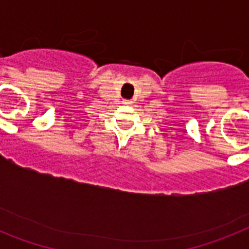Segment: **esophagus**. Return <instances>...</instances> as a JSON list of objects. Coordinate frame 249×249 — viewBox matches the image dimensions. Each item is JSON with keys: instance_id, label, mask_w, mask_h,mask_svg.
I'll return each instance as SVG.
<instances>
[{"instance_id": "obj_1", "label": "esophagus", "mask_w": 249, "mask_h": 249, "mask_svg": "<svg viewBox=\"0 0 249 249\" xmlns=\"http://www.w3.org/2000/svg\"><path fill=\"white\" fill-rule=\"evenodd\" d=\"M125 103H126V105H130V103H132V102H129V101H128V102H125Z\"/></svg>"}]
</instances>
